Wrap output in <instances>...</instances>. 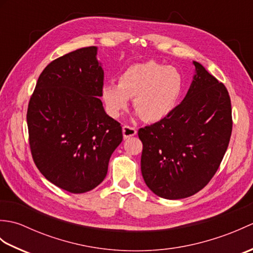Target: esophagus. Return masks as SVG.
<instances>
[{
  "mask_svg": "<svg viewBox=\"0 0 253 253\" xmlns=\"http://www.w3.org/2000/svg\"><path fill=\"white\" fill-rule=\"evenodd\" d=\"M137 133V129L135 127H131L129 125H124L123 126V136L125 139L133 137Z\"/></svg>",
  "mask_w": 253,
  "mask_h": 253,
  "instance_id": "34e87169",
  "label": "esophagus"
}]
</instances>
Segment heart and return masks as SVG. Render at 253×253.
Masks as SVG:
<instances>
[{
	"mask_svg": "<svg viewBox=\"0 0 253 253\" xmlns=\"http://www.w3.org/2000/svg\"><path fill=\"white\" fill-rule=\"evenodd\" d=\"M184 87V76L176 67L148 61L128 66L118 84H105L102 98L110 115L117 117L133 96V107L142 120L158 122L174 111Z\"/></svg>",
	"mask_w": 253,
	"mask_h": 253,
	"instance_id": "b5f03b06",
	"label": "heart"
}]
</instances>
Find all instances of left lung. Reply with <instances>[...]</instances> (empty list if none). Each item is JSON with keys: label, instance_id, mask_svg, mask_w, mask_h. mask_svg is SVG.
<instances>
[{"label": "left lung", "instance_id": "8db88e82", "mask_svg": "<svg viewBox=\"0 0 253 253\" xmlns=\"http://www.w3.org/2000/svg\"><path fill=\"white\" fill-rule=\"evenodd\" d=\"M180 104L163 120L138 130L141 173L155 195L176 200L206 187L219 168L233 129L224 84L200 63Z\"/></svg>", "mask_w": 253, "mask_h": 253}]
</instances>
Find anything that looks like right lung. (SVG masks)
<instances>
[{
    "mask_svg": "<svg viewBox=\"0 0 253 253\" xmlns=\"http://www.w3.org/2000/svg\"><path fill=\"white\" fill-rule=\"evenodd\" d=\"M96 47L52 61L38 79L27 111L29 146L45 178L72 193L92 190L105 178L123 140L121 124L102 102L104 72Z\"/></svg>",
    "mask_w": 253,
    "mask_h": 253,
    "instance_id": "obj_1",
    "label": "right lung"
}]
</instances>
